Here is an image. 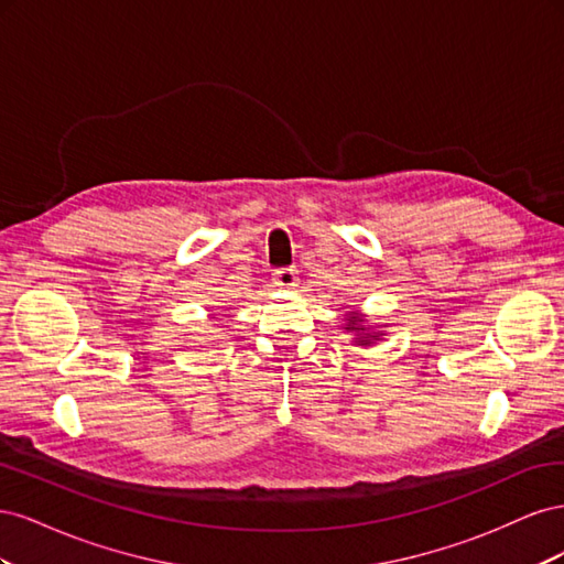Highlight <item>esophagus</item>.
I'll use <instances>...</instances> for the list:
<instances>
[{"mask_svg": "<svg viewBox=\"0 0 564 564\" xmlns=\"http://www.w3.org/2000/svg\"><path fill=\"white\" fill-rule=\"evenodd\" d=\"M272 284L278 289H294L299 286V275L294 268H280L275 270V275H272Z\"/></svg>", "mask_w": 564, "mask_h": 564, "instance_id": "esophagus-1", "label": "esophagus"}]
</instances>
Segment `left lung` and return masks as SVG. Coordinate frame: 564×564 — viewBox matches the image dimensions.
<instances>
[{
	"instance_id": "obj_1",
	"label": "left lung",
	"mask_w": 564,
	"mask_h": 564,
	"mask_svg": "<svg viewBox=\"0 0 564 564\" xmlns=\"http://www.w3.org/2000/svg\"><path fill=\"white\" fill-rule=\"evenodd\" d=\"M344 319H346L344 329L355 332V338H352L355 346L367 348V346L377 344V340H383V336H386L381 329H371V324H367V319L360 313H348ZM379 327H381V324H379ZM383 327H386V324H383Z\"/></svg>"
}]
</instances>
